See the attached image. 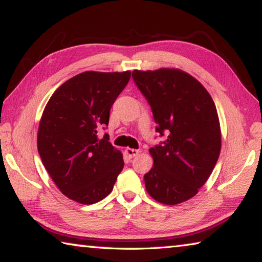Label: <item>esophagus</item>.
Listing matches in <instances>:
<instances>
[{"mask_svg":"<svg viewBox=\"0 0 262 262\" xmlns=\"http://www.w3.org/2000/svg\"><path fill=\"white\" fill-rule=\"evenodd\" d=\"M139 152H140V150H136V149H132V148H127L126 150H125V154L127 155L128 157L129 158H133V157H135L136 155H139Z\"/></svg>","mask_w":262,"mask_h":262,"instance_id":"obj_1","label":"esophagus"}]
</instances>
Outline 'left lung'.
<instances>
[{
  "instance_id": "left-lung-1",
  "label": "left lung",
  "mask_w": 262,
  "mask_h": 262,
  "mask_svg": "<svg viewBox=\"0 0 262 262\" xmlns=\"http://www.w3.org/2000/svg\"><path fill=\"white\" fill-rule=\"evenodd\" d=\"M133 79L147 99L159 136L149 150L154 166L144 174L147 192L164 205L189 200L209 178L221 151L214 100L189 74L179 69L134 70Z\"/></svg>"
}]
</instances>
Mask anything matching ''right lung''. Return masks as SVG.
<instances>
[{"instance_id":"right-lung-1","label":"right lung","mask_w":262,"mask_h":262,"mask_svg":"<svg viewBox=\"0 0 262 262\" xmlns=\"http://www.w3.org/2000/svg\"><path fill=\"white\" fill-rule=\"evenodd\" d=\"M130 72H85L52 95L38 130V152L62 194L94 205L112 192L123 168L122 154L98 132L108 126L110 111L129 82Z\"/></svg>"}]
</instances>
